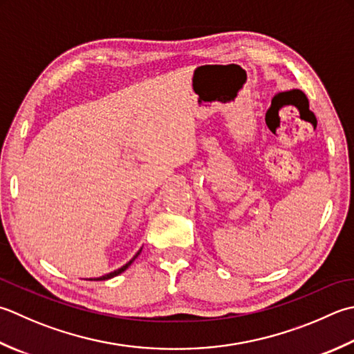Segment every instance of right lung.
Returning a JSON list of instances; mask_svg holds the SVG:
<instances>
[{"instance_id": "right-lung-1", "label": "right lung", "mask_w": 354, "mask_h": 354, "mask_svg": "<svg viewBox=\"0 0 354 354\" xmlns=\"http://www.w3.org/2000/svg\"><path fill=\"white\" fill-rule=\"evenodd\" d=\"M141 250H142V248H141ZM141 250L140 252H138L135 256H133V258H131L129 262H127V264L126 266H122L121 268H118V270H115V272H112V273H109V274H104V276H101V278H96V281H106V279H110V278H113V276H118V274H121L122 272H124V270H127L129 268V266L131 264V262H133L136 258H138V254H140L141 253Z\"/></svg>"}]
</instances>
